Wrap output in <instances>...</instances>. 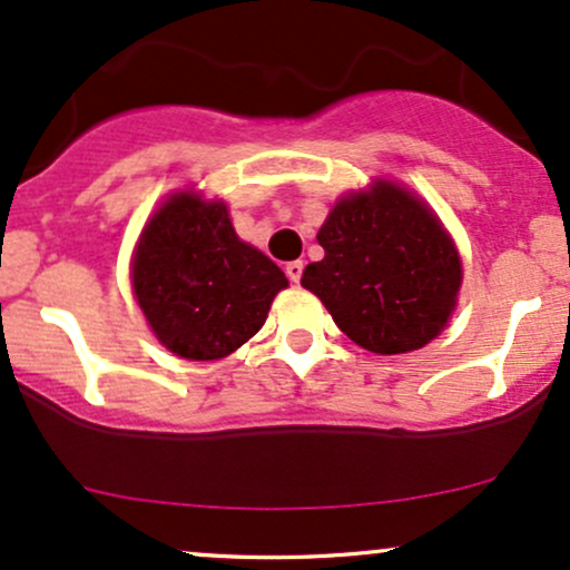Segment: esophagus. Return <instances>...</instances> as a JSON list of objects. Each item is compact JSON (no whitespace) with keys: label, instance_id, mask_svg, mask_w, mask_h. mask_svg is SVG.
<instances>
[{"label":"esophagus","instance_id":"esophagus-1","mask_svg":"<svg viewBox=\"0 0 570 570\" xmlns=\"http://www.w3.org/2000/svg\"><path fill=\"white\" fill-rule=\"evenodd\" d=\"M303 263L299 259H294V263H286V276H289V281H294V284H299V278H303Z\"/></svg>","mask_w":570,"mask_h":570}]
</instances>
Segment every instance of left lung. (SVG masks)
Here are the masks:
<instances>
[{
  "mask_svg": "<svg viewBox=\"0 0 570 570\" xmlns=\"http://www.w3.org/2000/svg\"><path fill=\"white\" fill-rule=\"evenodd\" d=\"M322 263L303 286L316 294L353 343L407 353L448 324L461 289V257L442 222L407 189L375 181L332 208L318 230Z\"/></svg>",
  "mask_w": 570,
  "mask_h": 570,
  "instance_id": "obj_1",
  "label": "left lung"
}]
</instances>
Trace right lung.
<instances>
[{"label": "right lung", "instance_id": "right-lung-1", "mask_svg": "<svg viewBox=\"0 0 570 570\" xmlns=\"http://www.w3.org/2000/svg\"><path fill=\"white\" fill-rule=\"evenodd\" d=\"M289 284L281 267L244 244L227 206L179 193L144 227L134 292L158 340L176 356L208 362L246 343Z\"/></svg>", "mask_w": 570, "mask_h": 570}]
</instances>
